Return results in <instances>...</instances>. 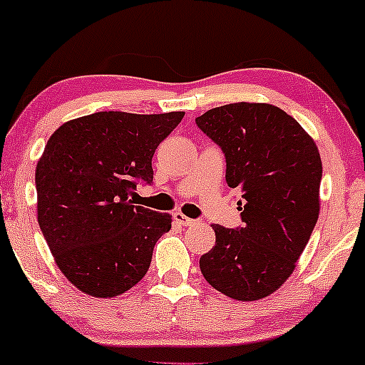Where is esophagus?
<instances>
[{
	"label": "esophagus",
	"instance_id": "esophagus-1",
	"mask_svg": "<svg viewBox=\"0 0 365 365\" xmlns=\"http://www.w3.org/2000/svg\"><path fill=\"white\" fill-rule=\"evenodd\" d=\"M173 217H175V221H177V223L182 225V226L195 225V220H192V217L185 216V215H183V212H175Z\"/></svg>",
	"mask_w": 365,
	"mask_h": 365
}]
</instances>
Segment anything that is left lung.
<instances>
[{
  "mask_svg": "<svg viewBox=\"0 0 365 365\" xmlns=\"http://www.w3.org/2000/svg\"><path fill=\"white\" fill-rule=\"evenodd\" d=\"M195 123L223 149L226 183L244 197V226L211 225L216 244L200 257V273L230 299L261 300L290 278L317 223L319 149L299 121L267 103L225 104Z\"/></svg>",
  "mask_w": 365,
  "mask_h": 365,
  "instance_id": "left-lung-1",
  "label": "left lung"
}]
</instances>
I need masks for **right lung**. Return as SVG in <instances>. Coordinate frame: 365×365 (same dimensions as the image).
<instances>
[{"instance_id": "right-lung-1", "label": "right lung", "mask_w": 365, "mask_h": 365, "mask_svg": "<svg viewBox=\"0 0 365 365\" xmlns=\"http://www.w3.org/2000/svg\"><path fill=\"white\" fill-rule=\"evenodd\" d=\"M183 111H99L63 123L36 166L37 221L73 287L111 299L135 287L171 215L133 206L137 182H153V156Z\"/></svg>"}]
</instances>
